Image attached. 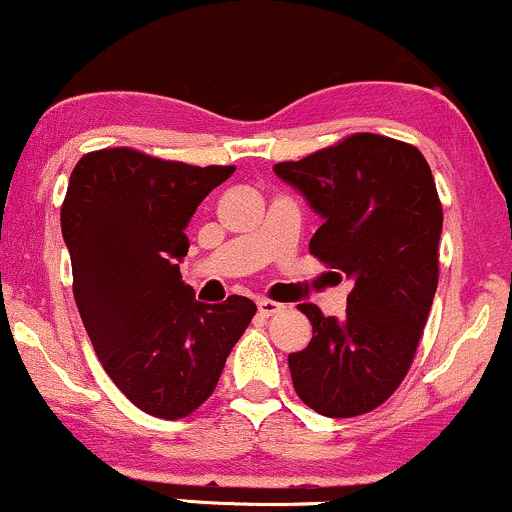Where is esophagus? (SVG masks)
<instances>
[{
  "instance_id": "esophagus-1",
  "label": "esophagus",
  "mask_w": 512,
  "mask_h": 512,
  "mask_svg": "<svg viewBox=\"0 0 512 512\" xmlns=\"http://www.w3.org/2000/svg\"><path fill=\"white\" fill-rule=\"evenodd\" d=\"M257 311H260V316L269 318V316H274V313H282L284 306H282V303H277V301L260 299V301H257Z\"/></svg>"
}]
</instances>
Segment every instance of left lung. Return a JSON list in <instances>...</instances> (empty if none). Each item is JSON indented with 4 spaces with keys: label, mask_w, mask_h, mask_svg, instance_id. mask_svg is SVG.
<instances>
[{
    "label": "left lung",
    "mask_w": 512,
    "mask_h": 512,
    "mask_svg": "<svg viewBox=\"0 0 512 512\" xmlns=\"http://www.w3.org/2000/svg\"><path fill=\"white\" fill-rule=\"evenodd\" d=\"M274 174L323 221L313 255L352 282L342 318L299 303L313 338L289 355L294 389L328 418L374 411L408 374L435 299L442 206L430 165L413 145L357 133Z\"/></svg>",
    "instance_id": "left-lung-1"
}]
</instances>
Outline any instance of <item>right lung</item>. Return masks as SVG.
Instances as JSON below:
<instances>
[{
	"label": "right lung",
	"instance_id": "obj_1",
	"mask_svg": "<svg viewBox=\"0 0 512 512\" xmlns=\"http://www.w3.org/2000/svg\"><path fill=\"white\" fill-rule=\"evenodd\" d=\"M233 172L109 148L70 174L60 226L84 330L111 381L155 418L211 396L257 311L245 296L196 301L179 274L196 206Z\"/></svg>",
	"mask_w": 512,
	"mask_h": 512
}]
</instances>
